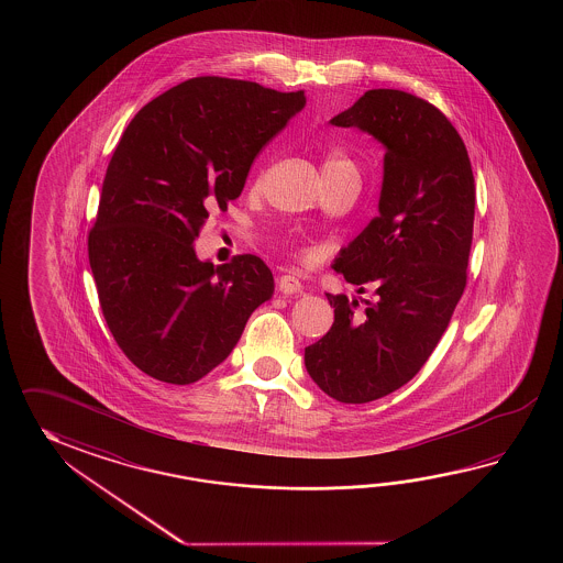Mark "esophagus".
I'll return each mask as SVG.
<instances>
[{
  "label": "esophagus",
  "instance_id": "34e87169",
  "mask_svg": "<svg viewBox=\"0 0 563 563\" xmlns=\"http://www.w3.org/2000/svg\"><path fill=\"white\" fill-rule=\"evenodd\" d=\"M277 287H279V291H282L284 296H294V294H299V291L303 289L298 277L291 276V274L279 277V279H277Z\"/></svg>",
  "mask_w": 563,
  "mask_h": 563
}]
</instances>
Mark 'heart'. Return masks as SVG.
Segmentation results:
<instances>
[{"label":"heart","instance_id":"b5f03b06","mask_svg":"<svg viewBox=\"0 0 563 563\" xmlns=\"http://www.w3.org/2000/svg\"><path fill=\"white\" fill-rule=\"evenodd\" d=\"M322 170L323 175H338V173H356V167L344 151L334 148L323 158Z\"/></svg>","mask_w":563,"mask_h":563}]
</instances>
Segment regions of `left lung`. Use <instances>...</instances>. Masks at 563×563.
<instances>
[{
  "instance_id": "8db88e82",
  "label": "left lung",
  "mask_w": 563,
  "mask_h": 563,
  "mask_svg": "<svg viewBox=\"0 0 563 563\" xmlns=\"http://www.w3.org/2000/svg\"><path fill=\"white\" fill-rule=\"evenodd\" d=\"M330 124L384 146L378 217L332 265L374 298L325 294L334 323L303 362L325 395L364 405L405 386L451 322L467 284L475 179L455 126L419 96L368 90Z\"/></svg>"
}]
</instances>
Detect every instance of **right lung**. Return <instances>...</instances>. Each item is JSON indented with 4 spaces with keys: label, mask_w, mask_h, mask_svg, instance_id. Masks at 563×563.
Wrapping results in <instances>:
<instances>
[{
    "label": "right lung",
    "mask_w": 563,
    "mask_h": 563,
    "mask_svg": "<svg viewBox=\"0 0 563 563\" xmlns=\"http://www.w3.org/2000/svg\"><path fill=\"white\" fill-rule=\"evenodd\" d=\"M303 107L301 90L201 76L151 100L126 126L108 163L88 260L108 328L144 374L197 383L274 296L260 257L216 267L192 241L211 209L240 197L253 158Z\"/></svg>",
    "instance_id": "add662e5"
}]
</instances>
